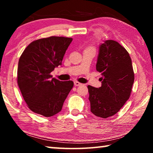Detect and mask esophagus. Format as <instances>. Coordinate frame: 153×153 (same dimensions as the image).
I'll return each instance as SVG.
<instances>
[{
	"mask_svg": "<svg viewBox=\"0 0 153 153\" xmlns=\"http://www.w3.org/2000/svg\"><path fill=\"white\" fill-rule=\"evenodd\" d=\"M74 85H75V86H80V85H82V84L81 83H79V82H74Z\"/></svg>",
	"mask_w": 153,
	"mask_h": 153,
	"instance_id": "obj_1",
	"label": "esophagus"
}]
</instances>
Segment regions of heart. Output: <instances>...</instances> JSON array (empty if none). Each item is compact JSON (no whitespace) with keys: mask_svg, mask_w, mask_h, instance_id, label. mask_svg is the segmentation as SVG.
<instances>
[{"mask_svg":"<svg viewBox=\"0 0 153 153\" xmlns=\"http://www.w3.org/2000/svg\"><path fill=\"white\" fill-rule=\"evenodd\" d=\"M91 49H92V48H91Z\"/></svg>","mask_w":153,"mask_h":153,"instance_id":"heart-1","label":"heart"}]
</instances>
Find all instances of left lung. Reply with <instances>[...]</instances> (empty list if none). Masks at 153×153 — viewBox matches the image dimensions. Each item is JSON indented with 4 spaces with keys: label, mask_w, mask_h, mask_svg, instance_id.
Returning a JSON list of instances; mask_svg holds the SVG:
<instances>
[{
    "label": "left lung",
    "mask_w": 153,
    "mask_h": 153,
    "mask_svg": "<svg viewBox=\"0 0 153 153\" xmlns=\"http://www.w3.org/2000/svg\"><path fill=\"white\" fill-rule=\"evenodd\" d=\"M97 71L102 75L100 88L88 86L90 111L107 118L120 111L129 99L134 82L131 60L128 51L115 40L99 46Z\"/></svg>",
    "instance_id": "1"
}]
</instances>
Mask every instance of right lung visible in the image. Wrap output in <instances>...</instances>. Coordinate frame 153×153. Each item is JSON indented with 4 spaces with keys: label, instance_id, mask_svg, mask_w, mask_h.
I'll return each instance as SVG.
<instances>
[{
    "label": "right lung",
    "instance_id": "right-lung-1",
    "mask_svg": "<svg viewBox=\"0 0 153 153\" xmlns=\"http://www.w3.org/2000/svg\"><path fill=\"white\" fill-rule=\"evenodd\" d=\"M72 40L59 36L36 40L21 55L17 84L27 107L33 113L48 117L61 111L74 82L59 81L53 78L51 73L61 65Z\"/></svg>",
    "mask_w": 153,
    "mask_h": 153
}]
</instances>
